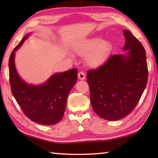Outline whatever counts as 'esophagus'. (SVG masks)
<instances>
[{
  "mask_svg": "<svg viewBox=\"0 0 158 158\" xmlns=\"http://www.w3.org/2000/svg\"><path fill=\"white\" fill-rule=\"evenodd\" d=\"M78 77H79V79H81V80H84V79H85V74H84V72H82V71L79 72V73H78Z\"/></svg>",
  "mask_w": 158,
  "mask_h": 158,
  "instance_id": "34e87169",
  "label": "esophagus"
}]
</instances>
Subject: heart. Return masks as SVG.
<instances>
[{"mask_svg": "<svg viewBox=\"0 0 158 158\" xmlns=\"http://www.w3.org/2000/svg\"><path fill=\"white\" fill-rule=\"evenodd\" d=\"M111 44L109 41H102L101 37H95L80 42L75 47V52L81 56H86L90 66L96 68L101 65L109 56Z\"/></svg>", "mask_w": 158, "mask_h": 158, "instance_id": "heart-1", "label": "heart"}]
</instances>
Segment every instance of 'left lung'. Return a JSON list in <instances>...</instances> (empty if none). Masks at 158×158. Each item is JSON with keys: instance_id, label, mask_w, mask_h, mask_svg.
Returning a JSON list of instances; mask_svg holds the SVG:
<instances>
[{"instance_id": "1", "label": "left lung", "mask_w": 158, "mask_h": 158, "mask_svg": "<svg viewBox=\"0 0 158 158\" xmlns=\"http://www.w3.org/2000/svg\"><path fill=\"white\" fill-rule=\"evenodd\" d=\"M127 54H114L87 73L93 109L102 118L117 121L132 111L148 81L144 47L130 31L124 30Z\"/></svg>"}]
</instances>
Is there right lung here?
Wrapping results in <instances>:
<instances>
[{
	"instance_id": "add662e5",
	"label": "right lung",
	"mask_w": 158,
	"mask_h": 158,
	"mask_svg": "<svg viewBox=\"0 0 158 158\" xmlns=\"http://www.w3.org/2000/svg\"><path fill=\"white\" fill-rule=\"evenodd\" d=\"M26 35L12 51L9 59L11 91L18 105L29 119L37 123L52 125L63 118L67 99L77 79V69L52 75L44 84H28L19 76L15 65V52L28 38Z\"/></svg>"
}]
</instances>
